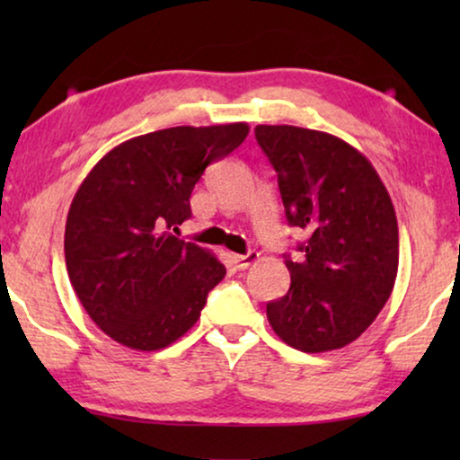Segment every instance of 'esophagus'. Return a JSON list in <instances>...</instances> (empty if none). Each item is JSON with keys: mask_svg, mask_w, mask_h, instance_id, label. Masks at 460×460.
Instances as JSON below:
<instances>
[{"mask_svg": "<svg viewBox=\"0 0 460 460\" xmlns=\"http://www.w3.org/2000/svg\"><path fill=\"white\" fill-rule=\"evenodd\" d=\"M257 260H260V255L253 253V251H251V253H247V255H232V261H234V266L238 270H247L251 263H255Z\"/></svg>", "mask_w": 460, "mask_h": 460, "instance_id": "34e87169", "label": "esophagus"}]
</instances>
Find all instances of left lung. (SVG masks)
<instances>
[{
    "mask_svg": "<svg viewBox=\"0 0 460 460\" xmlns=\"http://www.w3.org/2000/svg\"><path fill=\"white\" fill-rule=\"evenodd\" d=\"M279 175L288 226L305 230L285 263L291 288L270 301L276 335L320 354L356 341L387 304L398 274V219L379 173L341 137L295 125H257Z\"/></svg>",
    "mask_w": 460,
    "mask_h": 460,
    "instance_id": "8db88e82",
    "label": "left lung"
}]
</instances>
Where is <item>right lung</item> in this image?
Here are the masks:
<instances>
[{"mask_svg": "<svg viewBox=\"0 0 460 460\" xmlns=\"http://www.w3.org/2000/svg\"><path fill=\"white\" fill-rule=\"evenodd\" d=\"M247 134V123L153 131L119 144L81 181L66 217V272L117 343L163 349L199 320L226 268L173 232L192 216L190 194L207 165Z\"/></svg>", "mask_w": 460, "mask_h": 460, "instance_id": "add662e5", "label": "right lung"}]
</instances>
